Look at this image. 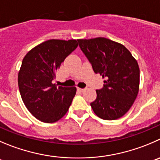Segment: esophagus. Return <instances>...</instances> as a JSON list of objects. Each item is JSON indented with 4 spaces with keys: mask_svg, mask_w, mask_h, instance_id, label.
Wrapping results in <instances>:
<instances>
[{
    "mask_svg": "<svg viewBox=\"0 0 160 160\" xmlns=\"http://www.w3.org/2000/svg\"><path fill=\"white\" fill-rule=\"evenodd\" d=\"M77 90L79 92H82L83 91L85 90V89H82V88H78V89H77Z\"/></svg>",
    "mask_w": 160,
    "mask_h": 160,
    "instance_id": "esophagus-1",
    "label": "esophagus"
}]
</instances>
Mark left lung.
<instances>
[{"label":"left lung","instance_id":"left-lung-1","mask_svg":"<svg viewBox=\"0 0 160 160\" xmlns=\"http://www.w3.org/2000/svg\"><path fill=\"white\" fill-rule=\"evenodd\" d=\"M78 45L96 74L106 79L90 104L102 119L115 120L127 113L138 96L140 70L124 45L105 38L79 39Z\"/></svg>","mask_w":160,"mask_h":160}]
</instances>
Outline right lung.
Here are the masks:
<instances>
[{
    "label": "right lung",
    "instance_id": "obj_1",
    "mask_svg": "<svg viewBox=\"0 0 160 160\" xmlns=\"http://www.w3.org/2000/svg\"><path fill=\"white\" fill-rule=\"evenodd\" d=\"M78 47L76 40L46 41L32 48L22 62L18 85L29 112L43 122L58 121L69 109L75 87L52 84L62 62Z\"/></svg>",
    "mask_w": 160,
    "mask_h": 160
}]
</instances>
